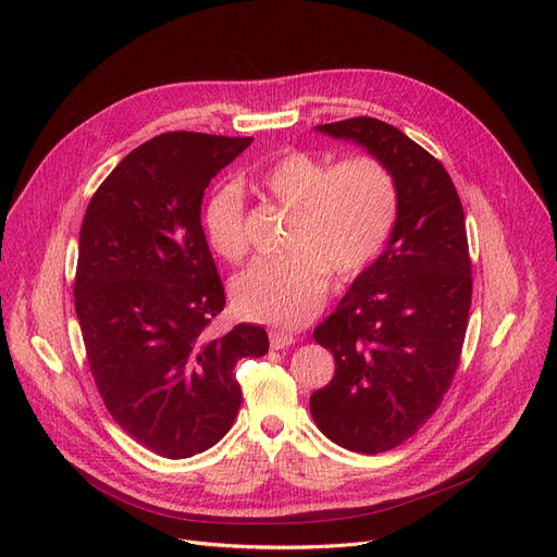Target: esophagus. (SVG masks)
<instances>
[{
    "instance_id": "esophagus-1",
    "label": "esophagus",
    "mask_w": 557,
    "mask_h": 557,
    "mask_svg": "<svg viewBox=\"0 0 557 557\" xmlns=\"http://www.w3.org/2000/svg\"><path fill=\"white\" fill-rule=\"evenodd\" d=\"M269 336H271V347L273 349H284V347L296 343V336L290 332H284V330H271Z\"/></svg>"
}]
</instances>
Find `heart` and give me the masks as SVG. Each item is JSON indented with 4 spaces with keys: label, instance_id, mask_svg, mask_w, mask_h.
I'll use <instances>...</instances> for the list:
<instances>
[{
    "label": "heart",
    "instance_id": "1",
    "mask_svg": "<svg viewBox=\"0 0 557 557\" xmlns=\"http://www.w3.org/2000/svg\"><path fill=\"white\" fill-rule=\"evenodd\" d=\"M257 189L290 212L282 257L257 259L234 277L232 302L244 315L296 327L338 280L366 273L386 250L399 216L393 171L374 156L336 164L307 151H286L263 166ZM202 230L214 255L239 261L248 250L246 202L237 185L214 189L202 205Z\"/></svg>",
    "mask_w": 557,
    "mask_h": 557
}]
</instances>
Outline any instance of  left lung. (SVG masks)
Segmentation results:
<instances>
[{
	"mask_svg": "<svg viewBox=\"0 0 557 557\" xmlns=\"http://www.w3.org/2000/svg\"><path fill=\"white\" fill-rule=\"evenodd\" d=\"M315 131L361 144L399 187L386 250L313 330L336 363L309 399L318 429L349 451L382 454L418 433L454 382L472 307L462 202L447 169L386 122L355 116Z\"/></svg>",
	"mask_w": 557,
	"mask_h": 557,
	"instance_id": "8db88e82",
	"label": "left lung"
}]
</instances>
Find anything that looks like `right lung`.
Returning <instances> with one entry per match:
<instances>
[{"label": "right lung", "mask_w": 557, "mask_h": 557, "mask_svg": "<svg viewBox=\"0 0 557 557\" xmlns=\"http://www.w3.org/2000/svg\"><path fill=\"white\" fill-rule=\"evenodd\" d=\"M250 141L162 133L112 169L83 216L74 307L87 363L114 422L164 458L221 441L242 406L234 366L269 352L259 325L208 336L225 290L200 202Z\"/></svg>", "instance_id": "1"}]
</instances>
